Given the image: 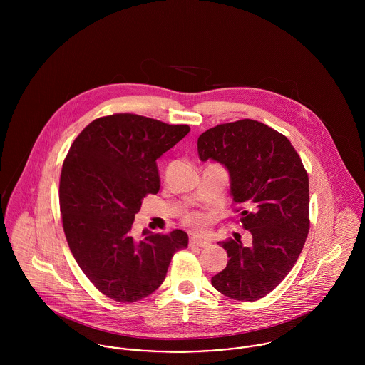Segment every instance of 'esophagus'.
I'll use <instances>...</instances> for the list:
<instances>
[{
    "label": "esophagus",
    "mask_w": 365,
    "mask_h": 365,
    "mask_svg": "<svg viewBox=\"0 0 365 365\" xmlns=\"http://www.w3.org/2000/svg\"><path fill=\"white\" fill-rule=\"evenodd\" d=\"M209 243L208 240H204V239H201V237H197V236H191L190 237V246L191 247H208Z\"/></svg>",
    "instance_id": "obj_1"
}]
</instances>
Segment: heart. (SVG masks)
Instances as JSON below:
<instances>
[{
    "instance_id": "heart-1",
    "label": "heart",
    "mask_w": 365,
    "mask_h": 365,
    "mask_svg": "<svg viewBox=\"0 0 365 365\" xmlns=\"http://www.w3.org/2000/svg\"><path fill=\"white\" fill-rule=\"evenodd\" d=\"M182 222L194 229H201L208 223V216L200 210H187L182 213Z\"/></svg>"
}]
</instances>
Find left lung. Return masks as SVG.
I'll use <instances>...</instances> for the list:
<instances>
[{"instance_id":"obj_1","label":"left lung","mask_w":365,"mask_h":365,"mask_svg":"<svg viewBox=\"0 0 365 365\" xmlns=\"http://www.w3.org/2000/svg\"><path fill=\"white\" fill-rule=\"evenodd\" d=\"M198 155L230 174L235 212L252 233L250 246L227 239V265L212 277L235 301H259L288 275L309 233V178L298 152L275 129L253 119L220 123L198 138Z\"/></svg>"}]
</instances>
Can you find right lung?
<instances>
[{
  "instance_id": "right-lung-1",
  "label": "right lung",
  "mask_w": 365,
  "mask_h": 365,
  "mask_svg": "<svg viewBox=\"0 0 365 365\" xmlns=\"http://www.w3.org/2000/svg\"><path fill=\"white\" fill-rule=\"evenodd\" d=\"M190 132L136 113H113L87 125L64 158L58 201L71 255L105 297L132 304L163 284L175 252L187 249L180 229L132 235L142 201L160 190L156 160Z\"/></svg>"
}]
</instances>
